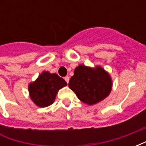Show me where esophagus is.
Returning a JSON list of instances; mask_svg holds the SVG:
<instances>
[{
	"label": "esophagus",
	"mask_w": 146,
	"mask_h": 146,
	"mask_svg": "<svg viewBox=\"0 0 146 146\" xmlns=\"http://www.w3.org/2000/svg\"><path fill=\"white\" fill-rule=\"evenodd\" d=\"M64 79H65V80L66 81L67 84H68V83H69V81H70V77H69V76H66V77H65Z\"/></svg>",
	"instance_id": "1"
}]
</instances>
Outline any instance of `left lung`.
Wrapping results in <instances>:
<instances>
[{
    "instance_id": "obj_1",
    "label": "left lung",
    "mask_w": 146,
    "mask_h": 146,
    "mask_svg": "<svg viewBox=\"0 0 146 146\" xmlns=\"http://www.w3.org/2000/svg\"><path fill=\"white\" fill-rule=\"evenodd\" d=\"M112 79L101 66L95 68L80 65L69 82L70 88L84 103L95 105L102 101L112 90Z\"/></svg>"
}]
</instances>
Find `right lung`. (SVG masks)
Instances as JSON below:
<instances>
[{
    "instance_id": "add662e5",
    "label": "right lung",
    "mask_w": 146,
    "mask_h": 146,
    "mask_svg": "<svg viewBox=\"0 0 146 146\" xmlns=\"http://www.w3.org/2000/svg\"><path fill=\"white\" fill-rule=\"evenodd\" d=\"M66 85L67 83L58 74L44 71L29 84L30 98L39 107H47L54 102L58 92Z\"/></svg>"
}]
</instances>
